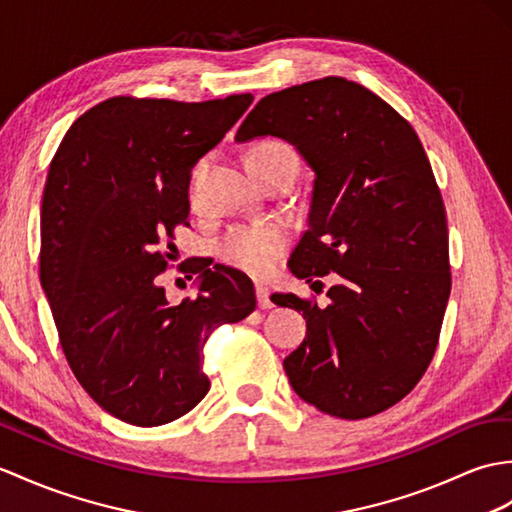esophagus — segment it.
<instances>
[{
  "mask_svg": "<svg viewBox=\"0 0 512 512\" xmlns=\"http://www.w3.org/2000/svg\"><path fill=\"white\" fill-rule=\"evenodd\" d=\"M255 292H257V303L261 310H270V307H275V303L270 301V290L266 288V285H257Z\"/></svg>",
  "mask_w": 512,
  "mask_h": 512,
  "instance_id": "1",
  "label": "esophagus"
}]
</instances>
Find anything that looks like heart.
Returning <instances> with one entry per match:
<instances>
[{
    "instance_id": "1",
    "label": "heart",
    "mask_w": 512,
    "mask_h": 512,
    "mask_svg": "<svg viewBox=\"0 0 512 512\" xmlns=\"http://www.w3.org/2000/svg\"><path fill=\"white\" fill-rule=\"evenodd\" d=\"M296 165V152L281 139H266L257 144L246 157V165ZM290 235L285 227L275 222L240 224L233 227L218 244V253L224 264H229L246 275L261 277L277 266V261L288 248Z\"/></svg>"
}]
</instances>
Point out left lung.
<instances>
[{"mask_svg":"<svg viewBox=\"0 0 512 512\" xmlns=\"http://www.w3.org/2000/svg\"><path fill=\"white\" fill-rule=\"evenodd\" d=\"M268 135L314 170L310 229L290 257L292 275H338L327 307L272 294L307 323L285 375L320 412L373 417L423 377L449 301L447 216L432 165L388 102L338 76L261 98L235 141Z\"/></svg>","mask_w":512,"mask_h":512,"instance_id":"8db88e82","label":"left lung"}]
</instances>
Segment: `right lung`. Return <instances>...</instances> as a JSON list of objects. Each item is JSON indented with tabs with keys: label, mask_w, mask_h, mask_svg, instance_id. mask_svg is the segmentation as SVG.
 Segmentation results:
<instances>
[{
	"label": "right lung",
	"mask_w": 512,
	"mask_h": 512,
	"mask_svg": "<svg viewBox=\"0 0 512 512\" xmlns=\"http://www.w3.org/2000/svg\"><path fill=\"white\" fill-rule=\"evenodd\" d=\"M251 102L117 95L71 124L50 163L41 285L71 371L115 419L154 427L187 414L209 392L211 331L255 310L253 281L222 264L187 268L194 301L170 305L157 283L174 227L187 224L192 168Z\"/></svg>",
	"instance_id": "add662e5"
}]
</instances>
